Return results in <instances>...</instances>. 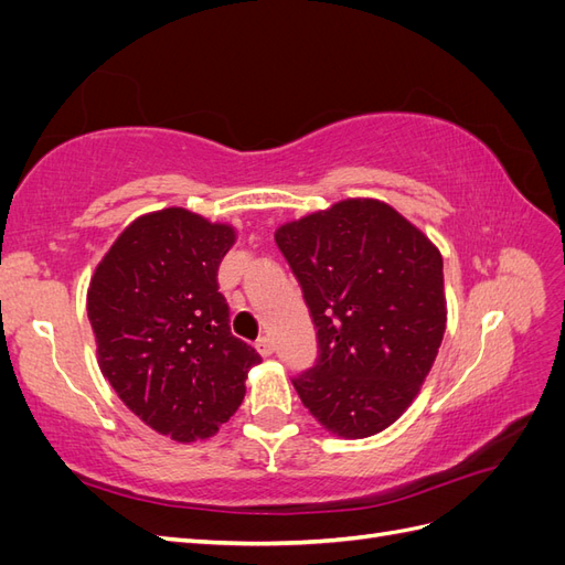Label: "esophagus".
<instances>
[{
	"label": "esophagus",
	"mask_w": 565,
	"mask_h": 565,
	"mask_svg": "<svg viewBox=\"0 0 565 565\" xmlns=\"http://www.w3.org/2000/svg\"><path fill=\"white\" fill-rule=\"evenodd\" d=\"M256 351H259V355H264V358H268L273 351H276V347H273V339H268V337H262V339H256Z\"/></svg>",
	"instance_id": "1"
}]
</instances>
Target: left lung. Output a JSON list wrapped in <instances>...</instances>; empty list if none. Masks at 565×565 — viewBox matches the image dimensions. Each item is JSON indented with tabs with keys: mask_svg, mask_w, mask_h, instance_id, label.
Wrapping results in <instances>:
<instances>
[{
	"mask_svg": "<svg viewBox=\"0 0 565 565\" xmlns=\"http://www.w3.org/2000/svg\"><path fill=\"white\" fill-rule=\"evenodd\" d=\"M301 282L320 358L295 380L324 431L367 438L419 396L448 322L443 256L391 204L347 198L276 228Z\"/></svg>",
	"mask_w": 565,
	"mask_h": 565,
	"instance_id": "left-lung-1",
	"label": "left lung"
}]
</instances>
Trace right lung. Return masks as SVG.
Returning <instances> with one entry per match:
<instances>
[{
	"label": "right lung",
	"instance_id": "right-lung-1",
	"mask_svg": "<svg viewBox=\"0 0 565 565\" xmlns=\"http://www.w3.org/2000/svg\"><path fill=\"white\" fill-rule=\"evenodd\" d=\"M231 224L185 207L141 214L117 235L87 289L100 374L152 431L212 438L245 398L259 353L235 339L216 270Z\"/></svg>",
	"mask_w": 565,
	"mask_h": 565
}]
</instances>
